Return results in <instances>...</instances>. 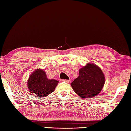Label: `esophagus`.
<instances>
[{
	"label": "esophagus",
	"instance_id": "34e87169",
	"mask_svg": "<svg viewBox=\"0 0 131 131\" xmlns=\"http://www.w3.org/2000/svg\"><path fill=\"white\" fill-rule=\"evenodd\" d=\"M62 81H63V82H67V83H70L71 82V80H63Z\"/></svg>",
	"mask_w": 131,
	"mask_h": 131
}]
</instances>
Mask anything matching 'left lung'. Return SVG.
I'll return each mask as SVG.
<instances>
[{"mask_svg": "<svg viewBox=\"0 0 131 131\" xmlns=\"http://www.w3.org/2000/svg\"><path fill=\"white\" fill-rule=\"evenodd\" d=\"M105 76L101 69L93 63H88L79 70L78 77L72 82L74 91L82 98L96 96L105 83Z\"/></svg>", "mask_w": 131, "mask_h": 131, "instance_id": "obj_1", "label": "left lung"}]
</instances>
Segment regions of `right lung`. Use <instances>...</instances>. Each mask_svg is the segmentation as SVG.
Masks as SVG:
<instances>
[{
    "label": "right lung",
    "mask_w": 131,
    "mask_h": 131,
    "mask_svg": "<svg viewBox=\"0 0 131 131\" xmlns=\"http://www.w3.org/2000/svg\"><path fill=\"white\" fill-rule=\"evenodd\" d=\"M58 84V81L49 80L45 71L37 69L30 75L27 81V87L31 94L38 97H44L53 92Z\"/></svg>",
    "instance_id": "1"
}]
</instances>
